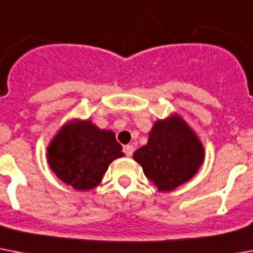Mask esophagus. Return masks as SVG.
<instances>
[{
    "label": "esophagus",
    "instance_id": "obj_1",
    "mask_svg": "<svg viewBox=\"0 0 253 253\" xmlns=\"http://www.w3.org/2000/svg\"><path fill=\"white\" fill-rule=\"evenodd\" d=\"M133 151H134V147H133V145H125L124 153H125V155H126V157H132Z\"/></svg>",
    "mask_w": 253,
    "mask_h": 253
}]
</instances>
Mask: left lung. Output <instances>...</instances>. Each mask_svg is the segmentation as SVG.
Wrapping results in <instances>:
<instances>
[{"label": "left lung", "mask_w": 253, "mask_h": 253, "mask_svg": "<svg viewBox=\"0 0 253 253\" xmlns=\"http://www.w3.org/2000/svg\"><path fill=\"white\" fill-rule=\"evenodd\" d=\"M133 159L159 192H169L199 172L205 150L187 121L172 114L155 121L147 143L134 151Z\"/></svg>", "instance_id": "left-lung-1"}]
</instances>
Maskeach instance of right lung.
Listing matches in <instances>:
<instances>
[{
	"label": "right lung",
	"mask_w": 253,
	"mask_h": 253,
	"mask_svg": "<svg viewBox=\"0 0 253 253\" xmlns=\"http://www.w3.org/2000/svg\"><path fill=\"white\" fill-rule=\"evenodd\" d=\"M112 130L91 120L73 119L58 129L46 147V161L54 175L76 191L98 187L108 166L124 157Z\"/></svg>",
	"instance_id": "right-lung-1"
}]
</instances>
